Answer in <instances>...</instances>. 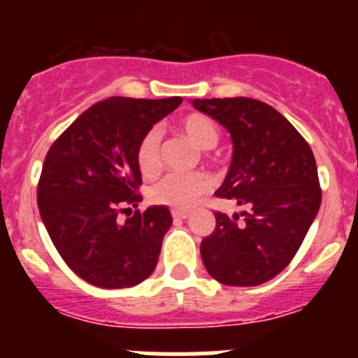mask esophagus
Returning a JSON list of instances; mask_svg holds the SVG:
<instances>
[{
    "label": "esophagus",
    "mask_w": 358,
    "mask_h": 358,
    "mask_svg": "<svg viewBox=\"0 0 358 358\" xmlns=\"http://www.w3.org/2000/svg\"><path fill=\"white\" fill-rule=\"evenodd\" d=\"M171 215L175 220H185L190 216V211H183V209H173Z\"/></svg>",
    "instance_id": "1"
}]
</instances>
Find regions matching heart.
<instances>
[{"label":"heart","mask_w":358,"mask_h":358,"mask_svg":"<svg viewBox=\"0 0 358 358\" xmlns=\"http://www.w3.org/2000/svg\"><path fill=\"white\" fill-rule=\"evenodd\" d=\"M178 131L183 133L194 145L202 150L213 149L218 143L220 129L211 117L204 114H189L178 122ZM136 164L143 176L156 175L159 168V131L145 133L136 149ZM209 190V178L204 173L189 175H168L150 189V199L157 204L176 209H189Z\"/></svg>","instance_id":"obj_1"}]
</instances>
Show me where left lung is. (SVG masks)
<instances>
[{"mask_svg":"<svg viewBox=\"0 0 358 358\" xmlns=\"http://www.w3.org/2000/svg\"><path fill=\"white\" fill-rule=\"evenodd\" d=\"M232 138L230 168L216 196L234 199L232 218L215 213L216 227L201 243L213 279L258 286L282 272L319 213L322 192L315 157L294 126L268 103L248 96L192 100Z\"/></svg>","mask_w":358,"mask_h":358,"instance_id":"left-lung-1","label":"left lung"}]
</instances>
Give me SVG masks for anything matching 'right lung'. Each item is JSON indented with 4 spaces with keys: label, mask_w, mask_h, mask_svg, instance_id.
<instances>
[{
    "label": "right lung",
    "mask_w": 358,
    "mask_h": 358,
    "mask_svg": "<svg viewBox=\"0 0 358 358\" xmlns=\"http://www.w3.org/2000/svg\"><path fill=\"white\" fill-rule=\"evenodd\" d=\"M180 103V96H110L83 112L46 154L39 215L69 268L92 286L131 287L156 268L173 223L169 209L150 206L122 223L117 215L142 201L140 140Z\"/></svg>",
    "instance_id": "1"
}]
</instances>
